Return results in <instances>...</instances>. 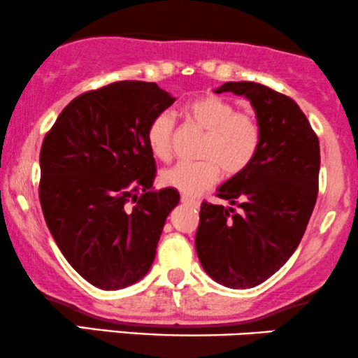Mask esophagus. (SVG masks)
<instances>
[{
  "label": "esophagus",
  "mask_w": 358,
  "mask_h": 358,
  "mask_svg": "<svg viewBox=\"0 0 358 358\" xmlns=\"http://www.w3.org/2000/svg\"><path fill=\"white\" fill-rule=\"evenodd\" d=\"M182 201L183 203L192 205V206H200V200H196V198H192V196H187V195L182 196Z\"/></svg>",
  "instance_id": "esophagus-1"
}]
</instances>
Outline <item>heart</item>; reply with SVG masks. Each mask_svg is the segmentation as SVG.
<instances>
[{
	"instance_id": "obj_1",
	"label": "heart",
	"mask_w": 358,
	"mask_h": 358,
	"mask_svg": "<svg viewBox=\"0 0 358 358\" xmlns=\"http://www.w3.org/2000/svg\"><path fill=\"white\" fill-rule=\"evenodd\" d=\"M183 115L192 124L205 131L198 157L203 160L176 163L162 171V183L187 196H196L212 188L220 178L242 173L257 157L262 141L258 118L250 111H236L231 101L222 96H200L183 106ZM175 120L171 113L155 115L146 128V143L157 158L171 157Z\"/></svg>"
}]
</instances>
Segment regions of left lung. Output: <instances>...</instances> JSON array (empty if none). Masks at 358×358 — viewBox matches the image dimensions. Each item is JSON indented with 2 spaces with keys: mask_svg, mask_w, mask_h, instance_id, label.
<instances>
[{
  "mask_svg": "<svg viewBox=\"0 0 358 358\" xmlns=\"http://www.w3.org/2000/svg\"><path fill=\"white\" fill-rule=\"evenodd\" d=\"M243 94L262 128L257 157L218 188L231 206H200L195 247L215 282L252 288L292 257L307 230L318 195L320 146L300 106L253 81H228L217 93Z\"/></svg>",
  "mask_w": 358,
  "mask_h": 358,
  "instance_id": "8db88e82",
  "label": "left lung"
}]
</instances>
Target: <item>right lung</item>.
Returning a JSON list of instances; mask_svg holds the SVG:
<instances>
[{
    "label": "right lung",
    "mask_w": 358,
    "mask_h": 358,
    "mask_svg": "<svg viewBox=\"0 0 358 358\" xmlns=\"http://www.w3.org/2000/svg\"><path fill=\"white\" fill-rule=\"evenodd\" d=\"M175 98L157 83L116 81L68 103L40 152V203L64 258L118 290L148 273L175 188L155 190L146 128Z\"/></svg>",
    "instance_id": "add662e5"
}]
</instances>
